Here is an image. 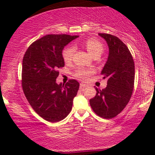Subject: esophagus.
<instances>
[{
  "instance_id": "obj_1",
  "label": "esophagus",
  "mask_w": 155,
  "mask_h": 155,
  "mask_svg": "<svg viewBox=\"0 0 155 155\" xmlns=\"http://www.w3.org/2000/svg\"><path fill=\"white\" fill-rule=\"evenodd\" d=\"M87 85H85V84H83V83H81L80 84V86H79V87H80V89H82V90H83L85 87H86Z\"/></svg>"
}]
</instances>
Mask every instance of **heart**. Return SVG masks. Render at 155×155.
<instances>
[{"label": "heart", "instance_id": "heart-1", "mask_svg": "<svg viewBox=\"0 0 155 155\" xmlns=\"http://www.w3.org/2000/svg\"><path fill=\"white\" fill-rule=\"evenodd\" d=\"M84 46L91 55L95 56L97 54H101L104 50V45L100 40L96 38H89L84 42ZM74 48L73 46H68L64 49L62 55L66 63H70L73 58ZM94 73L91 69H79L75 73V76L81 80H87Z\"/></svg>", "mask_w": 155, "mask_h": 155}]
</instances>
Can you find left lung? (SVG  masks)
<instances>
[{
	"label": "left lung",
	"mask_w": 155,
	"mask_h": 155,
	"mask_svg": "<svg viewBox=\"0 0 155 155\" xmlns=\"http://www.w3.org/2000/svg\"><path fill=\"white\" fill-rule=\"evenodd\" d=\"M107 41L109 56L101 75L107 78V86L97 88L95 97L90 100L94 112L101 118L110 119L118 115L129 102L134 90L135 66L131 53L117 37L98 34Z\"/></svg>",
	"instance_id": "8db88e82"
}]
</instances>
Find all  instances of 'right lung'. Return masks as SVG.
Returning <instances> with one entry per match:
<instances>
[{
	"label": "right lung",
	"mask_w": 155,
	"mask_h": 155,
	"mask_svg": "<svg viewBox=\"0 0 155 155\" xmlns=\"http://www.w3.org/2000/svg\"><path fill=\"white\" fill-rule=\"evenodd\" d=\"M78 37L44 36L29 46L23 58V91L34 110L49 122H58L68 116L79 90V83L75 79L65 85L56 82L58 69L64 66L62 51Z\"/></svg>",
	"instance_id": "1"
}]
</instances>
